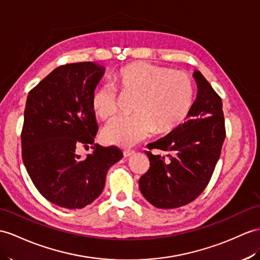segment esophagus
Segmentation results:
<instances>
[{"label": "esophagus", "mask_w": 260, "mask_h": 260, "mask_svg": "<svg viewBox=\"0 0 260 260\" xmlns=\"http://www.w3.org/2000/svg\"><path fill=\"white\" fill-rule=\"evenodd\" d=\"M135 154L134 151H123V156L124 157H129V156H132Z\"/></svg>", "instance_id": "34e87169"}]
</instances>
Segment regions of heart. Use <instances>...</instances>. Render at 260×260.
<instances>
[{"instance_id": "heart-1", "label": "heart", "mask_w": 260, "mask_h": 260, "mask_svg": "<svg viewBox=\"0 0 260 260\" xmlns=\"http://www.w3.org/2000/svg\"><path fill=\"white\" fill-rule=\"evenodd\" d=\"M112 84L122 97H136L135 116L116 118L105 126L101 139L107 144L131 148L154 131L171 134L186 119L193 105V82L185 73L147 61L122 67L113 75ZM90 106L99 119L109 120L118 108L116 91L106 86L96 88Z\"/></svg>"}]
</instances>
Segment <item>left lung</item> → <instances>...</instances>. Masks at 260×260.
I'll list each match as a JSON object with an SVG mask.
<instances>
[{
  "mask_svg": "<svg viewBox=\"0 0 260 260\" xmlns=\"http://www.w3.org/2000/svg\"><path fill=\"white\" fill-rule=\"evenodd\" d=\"M198 94L186 121L149 149L172 152L170 160L147 152L150 169L139 180L144 199L171 210L191 203L204 191L225 140L221 99L200 71L193 72Z\"/></svg>",
  "mask_w": 260,
  "mask_h": 260,
  "instance_id": "8db88e82",
  "label": "left lung"
}]
</instances>
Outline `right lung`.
<instances>
[{
  "mask_svg": "<svg viewBox=\"0 0 260 260\" xmlns=\"http://www.w3.org/2000/svg\"><path fill=\"white\" fill-rule=\"evenodd\" d=\"M105 71L93 61L59 66L26 99L24 166L44 198L68 210L91 204L103 192L108 170L122 157L118 148L97 143L85 160L75 153L79 145L94 142L98 124L90 98Z\"/></svg>",
  "mask_w": 260,
  "mask_h": 260,
  "instance_id": "1",
  "label": "right lung"
}]
</instances>
